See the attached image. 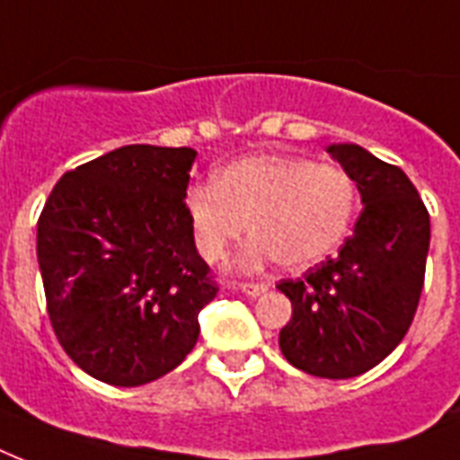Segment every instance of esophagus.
I'll return each instance as SVG.
<instances>
[{
  "mask_svg": "<svg viewBox=\"0 0 460 460\" xmlns=\"http://www.w3.org/2000/svg\"><path fill=\"white\" fill-rule=\"evenodd\" d=\"M234 287L241 288V291L248 296H260L267 291V284H262V281H238V284H234Z\"/></svg>",
  "mask_w": 460,
  "mask_h": 460,
  "instance_id": "esophagus-1",
  "label": "esophagus"
}]
</instances>
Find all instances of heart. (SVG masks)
<instances>
[{"instance_id": "b5f03b06", "label": "heart", "mask_w": 460, "mask_h": 460, "mask_svg": "<svg viewBox=\"0 0 460 460\" xmlns=\"http://www.w3.org/2000/svg\"><path fill=\"white\" fill-rule=\"evenodd\" d=\"M358 183L346 169L305 157L262 155L238 159L215 183L188 190L195 248L208 262L226 258L245 231L255 236L245 262L277 260L301 270L317 265L349 236L358 212Z\"/></svg>"}]
</instances>
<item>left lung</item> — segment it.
I'll return each instance as SVG.
<instances>
[{
  "label": "left lung",
  "mask_w": 460,
  "mask_h": 460,
  "mask_svg": "<svg viewBox=\"0 0 460 460\" xmlns=\"http://www.w3.org/2000/svg\"><path fill=\"white\" fill-rule=\"evenodd\" d=\"M329 153L356 179L365 208L339 255L277 284L294 307L279 349L307 375L349 379L382 363L413 322L429 212L399 166L360 146H332Z\"/></svg>",
  "instance_id": "1"
}]
</instances>
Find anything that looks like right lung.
<instances>
[{
  "label": "right lung",
  "mask_w": 460,
  "mask_h": 460,
  "mask_svg": "<svg viewBox=\"0 0 460 460\" xmlns=\"http://www.w3.org/2000/svg\"><path fill=\"white\" fill-rule=\"evenodd\" d=\"M193 159L190 147H119L64 173L40 212L47 314L66 356L100 382L172 372L219 291L183 200Z\"/></svg>",
  "instance_id": "add662e5"
}]
</instances>
